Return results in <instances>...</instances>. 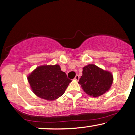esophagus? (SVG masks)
Wrapping results in <instances>:
<instances>
[{"label": "esophagus", "mask_w": 135, "mask_h": 135, "mask_svg": "<svg viewBox=\"0 0 135 135\" xmlns=\"http://www.w3.org/2000/svg\"><path fill=\"white\" fill-rule=\"evenodd\" d=\"M79 75H76V77H75V78H74V79L75 80H79Z\"/></svg>", "instance_id": "esophagus-1"}]
</instances>
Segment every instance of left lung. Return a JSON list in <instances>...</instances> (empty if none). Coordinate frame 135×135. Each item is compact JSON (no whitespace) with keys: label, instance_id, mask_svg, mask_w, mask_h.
Here are the masks:
<instances>
[{"label":"left lung","instance_id":"1","mask_svg":"<svg viewBox=\"0 0 135 135\" xmlns=\"http://www.w3.org/2000/svg\"><path fill=\"white\" fill-rule=\"evenodd\" d=\"M83 69V76L78 83L81 85L85 93L97 97L109 90L113 80L111 73L94 64H88Z\"/></svg>","mask_w":135,"mask_h":135}]
</instances>
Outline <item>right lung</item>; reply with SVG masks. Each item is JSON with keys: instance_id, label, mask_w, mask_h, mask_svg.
Returning <instances> with one entry per match:
<instances>
[{"instance_id": "obj_1", "label": "right lung", "mask_w": 135, "mask_h": 135, "mask_svg": "<svg viewBox=\"0 0 135 135\" xmlns=\"http://www.w3.org/2000/svg\"><path fill=\"white\" fill-rule=\"evenodd\" d=\"M27 79L33 93L48 100H54L63 95L72 81L57 64L40 66Z\"/></svg>"}]
</instances>
